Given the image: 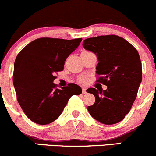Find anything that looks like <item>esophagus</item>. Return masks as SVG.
<instances>
[{
	"mask_svg": "<svg viewBox=\"0 0 156 156\" xmlns=\"http://www.w3.org/2000/svg\"><path fill=\"white\" fill-rule=\"evenodd\" d=\"M82 94H87V89L85 87H82Z\"/></svg>",
	"mask_w": 156,
	"mask_h": 156,
	"instance_id": "esophagus-1",
	"label": "esophagus"
}]
</instances>
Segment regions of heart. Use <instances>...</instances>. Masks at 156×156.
<instances>
[{
  "mask_svg": "<svg viewBox=\"0 0 156 156\" xmlns=\"http://www.w3.org/2000/svg\"><path fill=\"white\" fill-rule=\"evenodd\" d=\"M82 53H89V52H88V51H83ZM79 81L81 83H82V84H84V83L87 82V78H86L85 77H81V78H80Z\"/></svg>",
  "mask_w": 156,
  "mask_h": 156,
  "instance_id": "1",
  "label": "heart"
}]
</instances>
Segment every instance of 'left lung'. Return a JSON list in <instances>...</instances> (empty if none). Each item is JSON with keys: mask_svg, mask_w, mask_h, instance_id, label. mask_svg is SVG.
<instances>
[{"mask_svg": "<svg viewBox=\"0 0 156 156\" xmlns=\"http://www.w3.org/2000/svg\"><path fill=\"white\" fill-rule=\"evenodd\" d=\"M82 45L97 55V81L107 86L103 90H87L96 99L87 107L89 113L104 125L118 123L130 112L142 81L139 53L127 41L114 34L87 38Z\"/></svg>", "mask_w": 156, "mask_h": 156, "instance_id": "obj_1", "label": "left lung"}]
</instances>
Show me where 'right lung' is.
I'll return each mask as SVG.
<instances>
[{
	"instance_id": "1",
	"label": "right lung",
	"mask_w": 156,
	"mask_h": 156,
	"mask_svg": "<svg viewBox=\"0 0 156 156\" xmlns=\"http://www.w3.org/2000/svg\"><path fill=\"white\" fill-rule=\"evenodd\" d=\"M81 41L41 37L26 45L17 55L12 76L17 100L34 123L44 125L54 122L69 98L82 92L75 84L59 89L53 82L56 78L55 73L63 70L66 58Z\"/></svg>"
}]
</instances>
